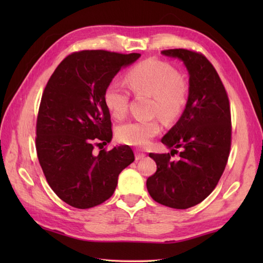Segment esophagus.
<instances>
[{"mask_svg": "<svg viewBox=\"0 0 263 263\" xmlns=\"http://www.w3.org/2000/svg\"><path fill=\"white\" fill-rule=\"evenodd\" d=\"M144 157H146V154L139 152V150H137V152H136V160H140V159H142V158H144Z\"/></svg>", "mask_w": 263, "mask_h": 263, "instance_id": "obj_1", "label": "esophagus"}]
</instances>
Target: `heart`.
<instances>
[{"label": "heart", "mask_w": 263, "mask_h": 263, "mask_svg": "<svg viewBox=\"0 0 263 263\" xmlns=\"http://www.w3.org/2000/svg\"><path fill=\"white\" fill-rule=\"evenodd\" d=\"M126 82L136 93L153 96L152 113L165 122H174L186 107L189 85L171 63L158 59H148L133 66L126 73ZM130 91L124 83L111 81L104 91V103L110 115L124 119L128 109ZM161 125L158 119L135 120L117 128V138L128 146L143 148L158 136Z\"/></svg>", "instance_id": "1"}]
</instances>
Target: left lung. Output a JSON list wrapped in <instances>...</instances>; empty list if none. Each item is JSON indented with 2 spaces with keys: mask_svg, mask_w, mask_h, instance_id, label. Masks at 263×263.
Wrapping results in <instances>:
<instances>
[{
  "mask_svg": "<svg viewBox=\"0 0 263 263\" xmlns=\"http://www.w3.org/2000/svg\"><path fill=\"white\" fill-rule=\"evenodd\" d=\"M182 60L189 71V100L181 119L161 139L171 154H149L157 171L147 189L156 202L187 209L214 191L224 173L232 143L231 106L214 65L203 54L185 48L161 51ZM177 148L181 150L178 152ZM179 153L178 161L170 156Z\"/></svg>",
  "mask_w": 263,
  "mask_h": 263,
  "instance_id": "8db88e82",
  "label": "left lung"
}]
</instances>
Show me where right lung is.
I'll use <instances>...</instances> for the list:
<instances>
[{
  "instance_id": "1",
  "label": "right lung",
  "mask_w": 263,
  "mask_h": 263,
  "mask_svg": "<svg viewBox=\"0 0 263 263\" xmlns=\"http://www.w3.org/2000/svg\"><path fill=\"white\" fill-rule=\"evenodd\" d=\"M140 58L92 49L68 55L44 89L36 123V150L46 181L58 197L88 209L113 195L120 173L135 161L128 146L93 154L113 137L104 91L122 66ZM100 149V148H99Z\"/></svg>"
}]
</instances>
